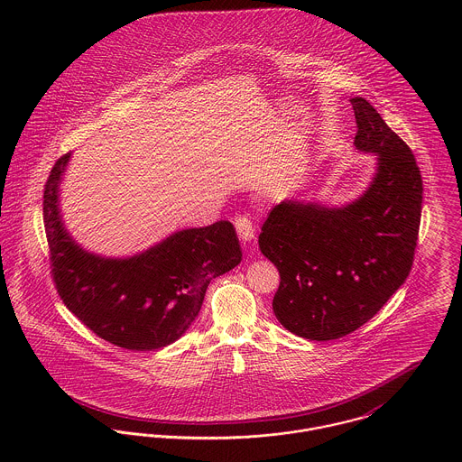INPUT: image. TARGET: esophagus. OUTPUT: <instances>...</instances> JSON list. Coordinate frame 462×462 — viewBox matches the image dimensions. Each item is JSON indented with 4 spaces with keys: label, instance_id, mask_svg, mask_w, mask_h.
<instances>
[{
    "label": "esophagus",
    "instance_id": "obj_1",
    "mask_svg": "<svg viewBox=\"0 0 462 462\" xmlns=\"http://www.w3.org/2000/svg\"><path fill=\"white\" fill-rule=\"evenodd\" d=\"M235 227H236V233H238V236H240V240L242 242H251V240H254V226H253V222H251V218H247V217H238L236 220H235Z\"/></svg>",
    "mask_w": 462,
    "mask_h": 462
}]
</instances>
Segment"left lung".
Here are the masks:
<instances>
[{
  "label": "left lung",
  "mask_w": 462,
  "mask_h": 462,
  "mask_svg": "<svg viewBox=\"0 0 462 462\" xmlns=\"http://www.w3.org/2000/svg\"><path fill=\"white\" fill-rule=\"evenodd\" d=\"M359 152L375 172L359 198L329 206L286 199L264 220L260 249L281 282L272 308L300 337L329 341L366 324L407 279L423 185L412 151L365 97L350 99Z\"/></svg>",
  "instance_id": "left-lung-1"
}]
</instances>
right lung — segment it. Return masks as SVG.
Listing matches in <instances>:
<instances>
[{"mask_svg": "<svg viewBox=\"0 0 462 462\" xmlns=\"http://www.w3.org/2000/svg\"><path fill=\"white\" fill-rule=\"evenodd\" d=\"M70 152L51 169L44 226L53 281L70 313L112 345L154 350L180 339L198 319L206 288L242 262L229 220L181 229L126 258L83 249L67 231L60 185Z\"/></svg>", "mask_w": 462, "mask_h": 462, "instance_id": "right-lung-1", "label": "right lung"}]
</instances>
